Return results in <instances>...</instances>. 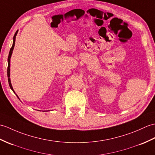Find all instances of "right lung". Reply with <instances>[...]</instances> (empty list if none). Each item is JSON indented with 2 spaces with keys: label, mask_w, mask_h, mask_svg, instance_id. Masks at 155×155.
I'll return each instance as SVG.
<instances>
[{
  "label": "right lung",
  "mask_w": 155,
  "mask_h": 155,
  "mask_svg": "<svg viewBox=\"0 0 155 155\" xmlns=\"http://www.w3.org/2000/svg\"><path fill=\"white\" fill-rule=\"evenodd\" d=\"M17 33H18V30L16 31V33H15V34H14V38H13V44H12V48H10V52H9V55H8V69H7V76H8V84H9V86H10V88L12 89V91L14 92V91L13 90V88H12V84H11V82H10V58H11V55H12V51H13V49H14V45H15V40H16V35H17ZM14 93H15V92H14ZM17 97H18V96H17Z\"/></svg>",
  "instance_id": "right-lung-1"
}]
</instances>
